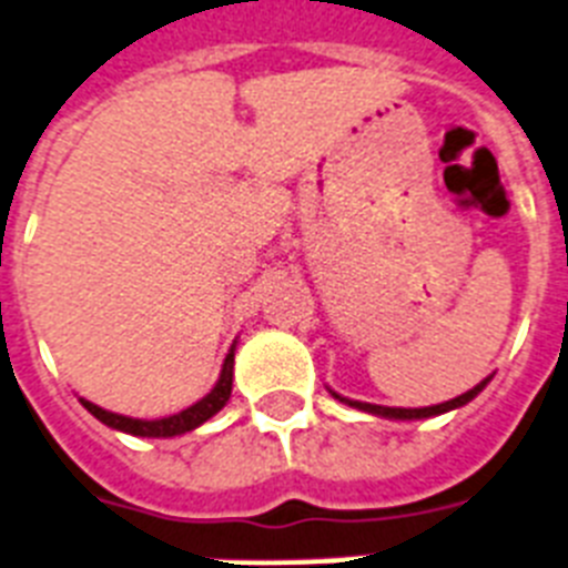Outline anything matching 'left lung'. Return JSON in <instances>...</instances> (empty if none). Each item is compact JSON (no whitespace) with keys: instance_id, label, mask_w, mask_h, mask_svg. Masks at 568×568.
<instances>
[{"instance_id":"left-lung-1","label":"left lung","mask_w":568,"mask_h":568,"mask_svg":"<svg viewBox=\"0 0 568 568\" xmlns=\"http://www.w3.org/2000/svg\"><path fill=\"white\" fill-rule=\"evenodd\" d=\"M490 378L479 381L474 389H468V393H462L456 395V398H450V402L445 404H433V407H381V404H366V402H349V398H341L337 393H332L335 398H341V402H346L349 407H357V409H364V413H373V416H381V418H398V422H413V418H430V416H438V413H447V409H456L462 407V404H468L470 398H476V395L483 393L485 384H488Z\"/></svg>"}]
</instances>
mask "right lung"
I'll return each instance as SVG.
<instances>
[{
    "mask_svg": "<svg viewBox=\"0 0 568 568\" xmlns=\"http://www.w3.org/2000/svg\"><path fill=\"white\" fill-rule=\"evenodd\" d=\"M231 389H233V349L227 352L225 364H222V375H219L216 387L204 395L202 402H195L193 407L181 409V413H175V416L144 422V418H130V416H118V413H109V409L98 407V404L92 402H85V398H80V404H83V407L89 409L98 422H103L106 427H114V430L130 433V436H144V438H170V436H181V433L195 430L199 424H204L211 416H216L219 409L227 404V398H231Z\"/></svg>",
    "mask_w": 568,
    "mask_h": 568,
    "instance_id": "add662e5",
    "label": "right lung"
}]
</instances>
